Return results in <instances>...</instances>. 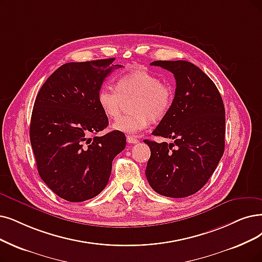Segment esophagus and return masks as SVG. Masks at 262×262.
<instances>
[{"label":"esophagus","instance_id":"1","mask_svg":"<svg viewBox=\"0 0 262 262\" xmlns=\"http://www.w3.org/2000/svg\"><path fill=\"white\" fill-rule=\"evenodd\" d=\"M127 142L129 144H137V143H139V140L137 138L131 137V135H128V137H127Z\"/></svg>","mask_w":262,"mask_h":262}]
</instances>
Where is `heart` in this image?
Returning <instances> with one entry per match:
<instances>
[{
	"label": "heart",
	"mask_w": 262,
	"mask_h": 262,
	"mask_svg": "<svg viewBox=\"0 0 262 262\" xmlns=\"http://www.w3.org/2000/svg\"><path fill=\"white\" fill-rule=\"evenodd\" d=\"M133 96L136 99L132 109L135 113L115 120L114 130L133 135L147 127L151 119L163 118L172 107L174 91L152 73L137 69L121 75L116 87L110 83L102 85L98 91V103L108 118H116L124 100Z\"/></svg>",
	"instance_id": "obj_1"
}]
</instances>
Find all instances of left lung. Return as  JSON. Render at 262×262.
<instances>
[{"label": "left lung", "mask_w": 262, "mask_h": 262, "mask_svg": "<svg viewBox=\"0 0 262 262\" xmlns=\"http://www.w3.org/2000/svg\"><path fill=\"white\" fill-rule=\"evenodd\" d=\"M176 80L172 107L152 135L173 143L145 140L150 158L146 177L152 189L170 198L189 196L210 180L225 150V106L217 87L188 61H154Z\"/></svg>", "instance_id": "obj_1"}]
</instances>
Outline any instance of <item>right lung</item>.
Masks as SVG:
<instances>
[{
  "label": "right lung",
  "instance_id": "add662e5",
  "mask_svg": "<svg viewBox=\"0 0 262 262\" xmlns=\"http://www.w3.org/2000/svg\"><path fill=\"white\" fill-rule=\"evenodd\" d=\"M115 58L70 62L47 78L38 91L30 124L40 179L60 198L82 202L106 187L115 157L125 147V135L98 132L108 118L98 91L114 69Z\"/></svg>",
  "mask_w": 262,
  "mask_h": 262
}]
</instances>
